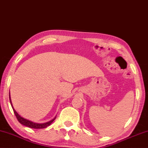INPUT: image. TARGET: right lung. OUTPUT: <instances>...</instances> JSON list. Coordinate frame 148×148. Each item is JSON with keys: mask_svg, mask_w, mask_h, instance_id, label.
Wrapping results in <instances>:
<instances>
[{"mask_svg": "<svg viewBox=\"0 0 148 148\" xmlns=\"http://www.w3.org/2000/svg\"><path fill=\"white\" fill-rule=\"evenodd\" d=\"M9 100H10V103H11V107L12 108V109H13L14 113V115H15L16 119H17L18 122H19L21 124L23 125H25V126H27V127H28L33 128V129H43V128L47 127H48L49 125H50L51 123H52L53 121L56 119V116H55L53 119L49 121L46 122V123H34L33 121H29V120L26 119L21 116L17 113H16V111L14 110L13 107H12L11 97H10V92H9Z\"/></svg>", "mask_w": 148, "mask_h": 148, "instance_id": "add662e5", "label": "right lung"}]
</instances>
